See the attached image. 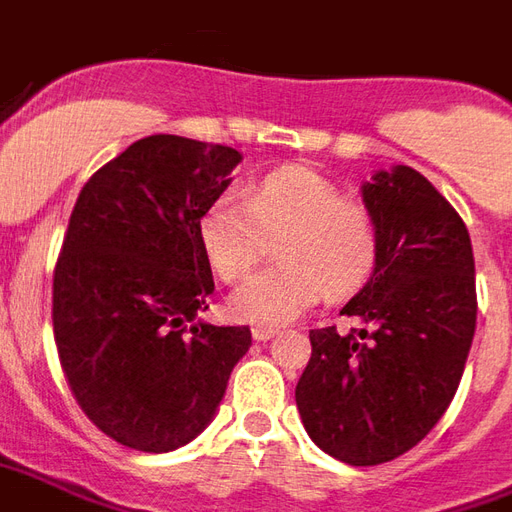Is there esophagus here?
I'll return each instance as SVG.
<instances>
[{"label":"esophagus","mask_w":512,"mask_h":512,"mask_svg":"<svg viewBox=\"0 0 512 512\" xmlns=\"http://www.w3.org/2000/svg\"><path fill=\"white\" fill-rule=\"evenodd\" d=\"M275 335H278V327H261V324L253 327V341H270Z\"/></svg>","instance_id":"esophagus-1"}]
</instances>
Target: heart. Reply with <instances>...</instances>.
Masks as SVG:
<instances>
[{
	"label": "heart",
	"instance_id": "heart-1",
	"mask_svg": "<svg viewBox=\"0 0 512 512\" xmlns=\"http://www.w3.org/2000/svg\"><path fill=\"white\" fill-rule=\"evenodd\" d=\"M199 240L220 281L234 283L275 242L278 264L231 294L240 322L278 327L311 308L327 289L341 297L368 281L379 259V226L368 204L333 179L286 166L261 177L245 199L220 196L201 212Z\"/></svg>",
	"mask_w": 512,
	"mask_h": 512
}]
</instances>
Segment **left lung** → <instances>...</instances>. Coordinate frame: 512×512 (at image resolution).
<instances>
[{
    "label": "left lung",
    "mask_w": 512,
    "mask_h": 512,
    "mask_svg": "<svg viewBox=\"0 0 512 512\" xmlns=\"http://www.w3.org/2000/svg\"><path fill=\"white\" fill-rule=\"evenodd\" d=\"M363 201L379 259L341 311L360 330H311L294 398L324 453L376 466L423 442L447 412L475 338L477 292L466 223L420 171H379Z\"/></svg>",
    "instance_id": "8db88e82"
}]
</instances>
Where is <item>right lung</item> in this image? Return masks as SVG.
I'll return each mask as SVG.
<instances>
[{"instance_id": "obj_1", "label": "right lung", "mask_w": 512, "mask_h": 512, "mask_svg": "<svg viewBox=\"0 0 512 512\" xmlns=\"http://www.w3.org/2000/svg\"><path fill=\"white\" fill-rule=\"evenodd\" d=\"M240 160L234 147L158 133L78 193L54 267V341L78 406L119 445H188L251 346V327L196 322L215 289L201 212Z\"/></svg>"}]
</instances>
